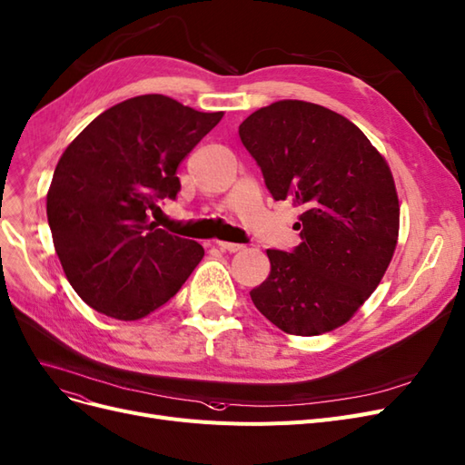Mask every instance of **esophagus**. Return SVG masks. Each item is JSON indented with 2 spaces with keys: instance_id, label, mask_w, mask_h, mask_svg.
Instances as JSON below:
<instances>
[{
  "instance_id": "esophagus-1",
  "label": "esophagus",
  "mask_w": 465,
  "mask_h": 465,
  "mask_svg": "<svg viewBox=\"0 0 465 465\" xmlns=\"http://www.w3.org/2000/svg\"><path fill=\"white\" fill-rule=\"evenodd\" d=\"M215 244L219 246V250H223V252H231V253H234V252H242V250H244V246H242V244H234V242H223V240H217Z\"/></svg>"
}]
</instances>
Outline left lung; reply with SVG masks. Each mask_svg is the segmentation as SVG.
Wrapping results in <instances>:
<instances>
[{"mask_svg":"<svg viewBox=\"0 0 465 465\" xmlns=\"http://www.w3.org/2000/svg\"><path fill=\"white\" fill-rule=\"evenodd\" d=\"M238 134L273 200L302 207V242L267 250L271 273L250 292L253 306L288 334L344 325L396 248L400 205L385 157L354 123L300 100L253 111Z\"/></svg>","mask_w":465,"mask_h":465,"instance_id":"1","label":"left lung"}]
</instances>
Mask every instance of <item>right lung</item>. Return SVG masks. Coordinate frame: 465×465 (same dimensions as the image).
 Returning <instances> with one entry per match:
<instances>
[{
    "mask_svg": "<svg viewBox=\"0 0 465 465\" xmlns=\"http://www.w3.org/2000/svg\"><path fill=\"white\" fill-rule=\"evenodd\" d=\"M162 94L104 111L63 152L47 223L63 271L90 308L136 322L181 291L203 248L150 213L181 190L177 167L221 121Z\"/></svg>",
    "mask_w": 465,
    "mask_h": 465,
    "instance_id": "1",
    "label": "right lung"
}]
</instances>
